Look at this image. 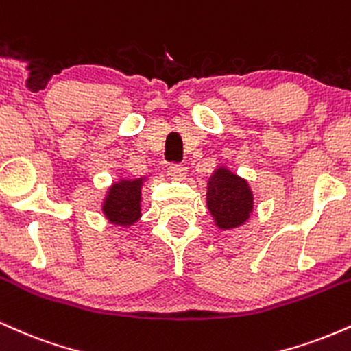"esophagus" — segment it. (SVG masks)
Wrapping results in <instances>:
<instances>
[{
	"label": "esophagus",
	"instance_id": "obj_1",
	"mask_svg": "<svg viewBox=\"0 0 351 351\" xmlns=\"http://www.w3.org/2000/svg\"><path fill=\"white\" fill-rule=\"evenodd\" d=\"M167 176L172 180H184L185 176H187V167L184 164H171L167 167Z\"/></svg>",
	"mask_w": 351,
	"mask_h": 351
}]
</instances>
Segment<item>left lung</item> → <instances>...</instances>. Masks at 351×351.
<instances>
[{
  "mask_svg": "<svg viewBox=\"0 0 351 351\" xmlns=\"http://www.w3.org/2000/svg\"><path fill=\"white\" fill-rule=\"evenodd\" d=\"M253 192L248 180L218 166L207 182V207L220 230L243 226L253 213Z\"/></svg>",
  "mask_w": 351,
  "mask_h": 351,
  "instance_id": "1",
  "label": "left lung"
}]
</instances>
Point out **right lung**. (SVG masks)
Listing matches in <instances>:
<instances>
[{"label":"right lung","instance_id":"right-lung-1","mask_svg":"<svg viewBox=\"0 0 351 351\" xmlns=\"http://www.w3.org/2000/svg\"><path fill=\"white\" fill-rule=\"evenodd\" d=\"M144 182L146 177H138L119 179L110 185L101 204V212L111 225L128 228L141 218V189Z\"/></svg>","mask_w":351,"mask_h":351}]
</instances>
